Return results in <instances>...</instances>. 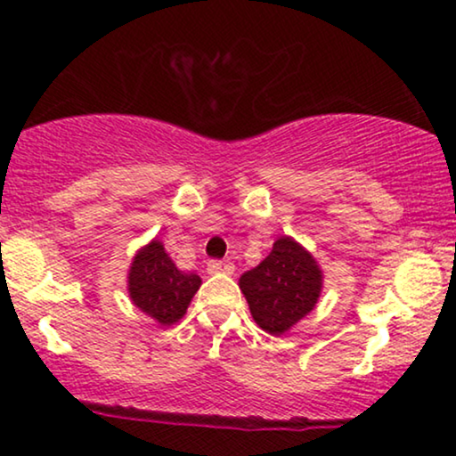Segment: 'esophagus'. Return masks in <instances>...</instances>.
<instances>
[{"mask_svg": "<svg viewBox=\"0 0 456 456\" xmlns=\"http://www.w3.org/2000/svg\"><path fill=\"white\" fill-rule=\"evenodd\" d=\"M208 274H233L235 272V265L232 261H218V259H212L210 264H208Z\"/></svg>", "mask_w": 456, "mask_h": 456, "instance_id": "1", "label": "esophagus"}]
</instances>
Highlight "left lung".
I'll return each mask as SVG.
<instances>
[{"label": "left lung", "instance_id": "obj_1", "mask_svg": "<svg viewBox=\"0 0 456 456\" xmlns=\"http://www.w3.org/2000/svg\"><path fill=\"white\" fill-rule=\"evenodd\" d=\"M238 285L255 323L272 337H281L315 308L323 272L305 246L281 235L268 257L244 272Z\"/></svg>", "mask_w": 456, "mask_h": 456}]
</instances>
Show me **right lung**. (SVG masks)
Masks as SVG:
<instances>
[{
    "instance_id": "right-lung-1",
    "label": "right lung",
    "mask_w": 456,
    "mask_h": 456,
    "mask_svg": "<svg viewBox=\"0 0 456 456\" xmlns=\"http://www.w3.org/2000/svg\"><path fill=\"white\" fill-rule=\"evenodd\" d=\"M199 287V274L177 268L159 238L141 246L130 261V302L159 326H174L180 322Z\"/></svg>"
}]
</instances>
